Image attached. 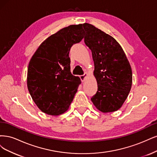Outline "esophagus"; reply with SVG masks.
<instances>
[{
  "instance_id": "esophagus-1",
  "label": "esophagus",
  "mask_w": 157,
  "mask_h": 157,
  "mask_svg": "<svg viewBox=\"0 0 157 157\" xmlns=\"http://www.w3.org/2000/svg\"><path fill=\"white\" fill-rule=\"evenodd\" d=\"M87 74H86V73H85L83 75H80L79 76V78H80V79H81V80H82V82H84L85 81V78L87 77Z\"/></svg>"
}]
</instances>
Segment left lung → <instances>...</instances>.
<instances>
[{"label": "left lung", "mask_w": 157, "mask_h": 157, "mask_svg": "<svg viewBox=\"0 0 157 157\" xmlns=\"http://www.w3.org/2000/svg\"><path fill=\"white\" fill-rule=\"evenodd\" d=\"M84 42L91 50L98 90L91 100L103 113L118 110L132 87V69L120 44L93 25L83 23Z\"/></svg>", "instance_id": "8db88e82"}]
</instances>
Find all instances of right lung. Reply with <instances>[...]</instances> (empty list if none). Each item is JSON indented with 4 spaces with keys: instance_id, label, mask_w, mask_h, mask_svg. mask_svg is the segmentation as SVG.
<instances>
[{
    "instance_id": "right-lung-1",
    "label": "right lung",
    "mask_w": 157,
    "mask_h": 157,
    "mask_svg": "<svg viewBox=\"0 0 157 157\" xmlns=\"http://www.w3.org/2000/svg\"><path fill=\"white\" fill-rule=\"evenodd\" d=\"M82 24L60 29L40 44L30 60L27 87L38 108L58 115L67 111L81 80L70 72L69 52L84 36Z\"/></svg>"
}]
</instances>
